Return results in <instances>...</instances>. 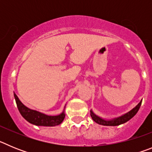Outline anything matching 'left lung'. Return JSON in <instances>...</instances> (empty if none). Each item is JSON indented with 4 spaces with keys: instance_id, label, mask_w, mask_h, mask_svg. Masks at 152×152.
<instances>
[{
    "instance_id": "8db88e82",
    "label": "left lung",
    "mask_w": 152,
    "mask_h": 152,
    "mask_svg": "<svg viewBox=\"0 0 152 152\" xmlns=\"http://www.w3.org/2000/svg\"><path fill=\"white\" fill-rule=\"evenodd\" d=\"M142 101L141 100L140 103L132 110L131 111H129L127 113L124 114L123 116H119V117L116 118V119H113L112 120H105V119H101L100 117L97 116L96 115H95L92 110H91V116L92 117L93 120L94 122H96V123L100 125H103V126H119V125L123 124V123H126L127 121H129V119H131L132 118L135 116V114L137 113V112L139 111V108L141 107V104H142Z\"/></svg>"
}]
</instances>
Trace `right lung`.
<instances>
[{
	"label": "right lung",
	"mask_w": 152,
	"mask_h": 152,
	"mask_svg": "<svg viewBox=\"0 0 152 152\" xmlns=\"http://www.w3.org/2000/svg\"><path fill=\"white\" fill-rule=\"evenodd\" d=\"M14 98L17 103V108L23 117L26 121L33 125L42 126H56L61 124L65 117V114L64 112L58 116H47L45 114L42 113L38 111L30 110L21 103L15 94H14Z\"/></svg>",
	"instance_id": "right-lung-1"
}]
</instances>
